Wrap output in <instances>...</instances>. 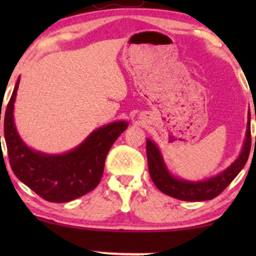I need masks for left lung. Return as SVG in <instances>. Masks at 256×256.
Here are the masks:
<instances>
[{
    "label": "left lung",
    "instance_id": "obj_1",
    "mask_svg": "<svg viewBox=\"0 0 256 256\" xmlns=\"http://www.w3.org/2000/svg\"><path fill=\"white\" fill-rule=\"evenodd\" d=\"M256 142V137H255ZM256 144V143H255ZM252 137H250V113L248 114V122H246V140L243 143L242 152L240 156L226 167L224 171L216 176L204 179V180H186L176 177L170 172L166 166L162 154L154 140H146V158H148V168L150 173L152 180L156 185L160 192L171 198L182 200V201H207L212 200L224 192V189L237 177V174L242 171L249 152H250Z\"/></svg>",
    "mask_w": 256,
    "mask_h": 256
}]
</instances>
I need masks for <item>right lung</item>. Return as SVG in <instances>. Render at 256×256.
Segmentation results:
<instances>
[{"label": "right lung", "instance_id": "right-lung-1", "mask_svg": "<svg viewBox=\"0 0 256 256\" xmlns=\"http://www.w3.org/2000/svg\"><path fill=\"white\" fill-rule=\"evenodd\" d=\"M19 82L18 78L4 113V140L14 174L49 202L62 204L90 192L101 180L110 146L128 128V122L119 120L101 126L74 149L64 154L34 150L22 140L14 124V102Z\"/></svg>", "mask_w": 256, "mask_h": 256}]
</instances>
